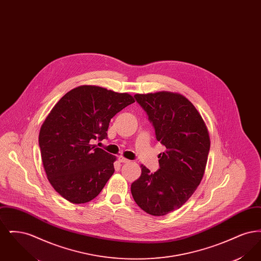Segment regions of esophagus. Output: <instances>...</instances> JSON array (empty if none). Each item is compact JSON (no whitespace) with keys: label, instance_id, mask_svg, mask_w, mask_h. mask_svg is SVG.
Returning <instances> with one entry per match:
<instances>
[{"label":"esophagus","instance_id":"1","mask_svg":"<svg viewBox=\"0 0 261 261\" xmlns=\"http://www.w3.org/2000/svg\"><path fill=\"white\" fill-rule=\"evenodd\" d=\"M118 161H119V162H122V163H127V162H129V160L125 159L123 156H119V158H118Z\"/></svg>","mask_w":261,"mask_h":261}]
</instances>
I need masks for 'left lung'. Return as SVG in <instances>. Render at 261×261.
Wrapping results in <instances>:
<instances>
[{
    "label": "left lung",
    "instance_id": "1",
    "mask_svg": "<svg viewBox=\"0 0 261 261\" xmlns=\"http://www.w3.org/2000/svg\"><path fill=\"white\" fill-rule=\"evenodd\" d=\"M134 98L166 149L159 154L160 169L154 173L142 165L131 193L143 211L162 216L180 208L199 186L211 148L210 135L197 109L180 94L159 92Z\"/></svg>",
    "mask_w": 261,
    "mask_h": 261
}]
</instances>
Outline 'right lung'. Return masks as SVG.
<instances>
[{
	"label": "right lung",
	"instance_id": "obj_1",
	"mask_svg": "<svg viewBox=\"0 0 261 261\" xmlns=\"http://www.w3.org/2000/svg\"><path fill=\"white\" fill-rule=\"evenodd\" d=\"M135 100L126 93L79 86L66 93L41 126L39 147L51 186L72 203L95 199L114 172V155L92 145L108 138L111 119Z\"/></svg>",
	"mask_w": 261,
	"mask_h": 261
}]
</instances>
